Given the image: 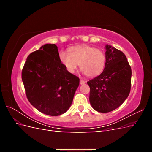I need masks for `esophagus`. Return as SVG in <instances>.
Masks as SVG:
<instances>
[{
  "mask_svg": "<svg viewBox=\"0 0 152 152\" xmlns=\"http://www.w3.org/2000/svg\"><path fill=\"white\" fill-rule=\"evenodd\" d=\"M86 83V81H84V80H80V84H81V85H83V84H84Z\"/></svg>",
  "mask_w": 152,
  "mask_h": 152,
  "instance_id": "esophagus-1",
  "label": "esophagus"
}]
</instances>
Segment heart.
<instances>
[{"label": "heart", "instance_id": "1", "mask_svg": "<svg viewBox=\"0 0 152 152\" xmlns=\"http://www.w3.org/2000/svg\"><path fill=\"white\" fill-rule=\"evenodd\" d=\"M59 58L68 72L74 73L79 64L83 72L89 77L101 74L106 64V55L103 50L87 45L72 48L69 53L62 50Z\"/></svg>", "mask_w": 152, "mask_h": 152}]
</instances>
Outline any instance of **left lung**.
I'll return each instance as SVG.
<instances>
[{"label": "left lung", "instance_id": "left-lung-1", "mask_svg": "<svg viewBox=\"0 0 152 152\" xmlns=\"http://www.w3.org/2000/svg\"><path fill=\"white\" fill-rule=\"evenodd\" d=\"M106 64L99 75L87 82L90 87L89 102L101 113L115 110L129 94L131 68L126 55L111 45H106Z\"/></svg>", "mask_w": 152, "mask_h": 152}]
</instances>
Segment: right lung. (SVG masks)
I'll use <instances>...</instances> for the list:
<instances>
[{
	"label": "right lung",
	"instance_id": "right-lung-1",
	"mask_svg": "<svg viewBox=\"0 0 152 152\" xmlns=\"http://www.w3.org/2000/svg\"><path fill=\"white\" fill-rule=\"evenodd\" d=\"M21 78L29 102L50 116L67 111L79 85V78L66 70L59 60L58 47L52 44L28 55Z\"/></svg>",
	"mask_w": 152,
	"mask_h": 152
}]
</instances>
